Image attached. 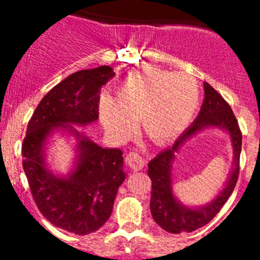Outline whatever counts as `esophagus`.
I'll use <instances>...</instances> for the list:
<instances>
[{
	"mask_svg": "<svg viewBox=\"0 0 260 260\" xmlns=\"http://www.w3.org/2000/svg\"><path fill=\"white\" fill-rule=\"evenodd\" d=\"M126 162L130 168H132L133 171H141L144 168V160L139 153L137 152H130L126 155Z\"/></svg>",
	"mask_w": 260,
	"mask_h": 260,
	"instance_id": "34e87169",
	"label": "esophagus"
}]
</instances>
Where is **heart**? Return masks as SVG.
Segmentation results:
<instances>
[{
    "label": "heart",
    "instance_id": "b5f03b06",
    "mask_svg": "<svg viewBox=\"0 0 260 260\" xmlns=\"http://www.w3.org/2000/svg\"><path fill=\"white\" fill-rule=\"evenodd\" d=\"M199 105V87L185 73L143 69L128 75L116 98L103 95L99 116L108 133L123 139L139 118L148 139L165 144L187 127Z\"/></svg>",
    "mask_w": 260,
    "mask_h": 260
}]
</instances>
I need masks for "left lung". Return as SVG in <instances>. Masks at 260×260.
Here are the masks:
<instances>
[{
	"instance_id": "obj_1",
	"label": "left lung",
	"mask_w": 260,
	"mask_h": 260,
	"mask_svg": "<svg viewBox=\"0 0 260 260\" xmlns=\"http://www.w3.org/2000/svg\"><path fill=\"white\" fill-rule=\"evenodd\" d=\"M204 99L201 112L194 119L191 126L186 128L171 148H167L152 158L148 164V176L152 181L151 191V213L156 224L169 233L194 232L202 228L217 215L228 201L237 183L240 173V155L242 146V134L232 108L225 102L212 86L204 82ZM216 127L226 131L231 137L234 147V165L229 180L223 190L215 199L204 206L190 208L181 204L173 192L171 180V164L180 147L192 135L204 128Z\"/></svg>"
}]
</instances>
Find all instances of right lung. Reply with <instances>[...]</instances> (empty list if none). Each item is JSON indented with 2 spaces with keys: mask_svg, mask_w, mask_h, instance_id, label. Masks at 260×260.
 Masks as SVG:
<instances>
[{
  "mask_svg": "<svg viewBox=\"0 0 260 260\" xmlns=\"http://www.w3.org/2000/svg\"><path fill=\"white\" fill-rule=\"evenodd\" d=\"M113 77L109 66L69 75L43 98L23 141V169L39 211L54 226L79 236L105 224L126 178L122 151L103 148L74 126L99 118L100 89ZM57 131L77 141L75 167L66 176L47 168L46 144Z\"/></svg>",
  "mask_w": 260,
  "mask_h": 260,
  "instance_id": "1",
  "label": "right lung"
}]
</instances>
